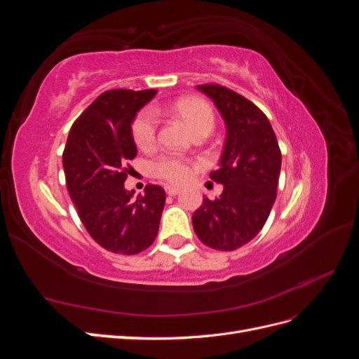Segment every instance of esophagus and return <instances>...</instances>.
<instances>
[{
    "mask_svg": "<svg viewBox=\"0 0 359 359\" xmlns=\"http://www.w3.org/2000/svg\"><path fill=\"white\" fill-rule=\"evenodd\" d=\"M165 190H166L168 194H170V196H175V194H178L181 191V189L175 187V186H166Z\"/></svg>",
    "mask_w": 359,
    "mask_h": 359,
    "instance_id": "1",
    "label": "esophagus"
}]
</instances>
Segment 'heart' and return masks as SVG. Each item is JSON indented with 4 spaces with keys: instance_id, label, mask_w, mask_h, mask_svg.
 Masks as SVG:
<instances>
[{
    "instance_id": "1",
    "label": "heart",
    "mask_w": 359,
    "mask_h": 359,
    "mask_svg": "<svg viewBox=\"0 0 359 359\" xmlns=\"http://www.w3.org/2000/svg\"><path fill=\"white\" fill-rule=\"evenodd\" d=\"M170 109L180 115L191 132H199V130H212L214 127V114L211 106L206 103L205 100L201 99H182L173 103L170 106ZM156 112L160 109L156 107ZM157 126H158V119L157 115L151 109H145L137 116L135 118V121L132 124V135L135 144L142 148V149H149L156 144L157 139ZM153 172L154 175L158 178H163L170 182H182L186 181L190 173V165L189 163L178 157V156H172L166 154L158 157L153 163Z\"/></svg>"
}]
</instances>
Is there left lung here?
Instances as JSON below:
<instances>
[{"instance_id": "8db88e82", "label": "left lung", "mask_w": 359, "mask_h": 359, "mask_svg": "<svg viewBox=\"0 0 359 359\" xmlns=\"http://www.w3.org/2000/svg\"><path fill=\"white\" fill-rule=\"evenodd\" d=\"M226 123L220 168L210 178L223 184L219 198L203 199L191 222L199 240L232 252L262 229L277 198L281 153L273 127L259 107L219 83L198 85Z\"/></svg>"}]
</instances>
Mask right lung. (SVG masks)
<instances>
[{
  "label": "right lung",
  "mask_w": 359,
  "mask_h": 359,
  "mask_svg": "<svg viewBox=\"0 0 359 359\" xmlns=\"http://www.w3.org/2000/svg\"><path fill=\"white\" fill-rule=\"evenodd\" d=\"M156 90L104 91L73 123L62 153L70 198L93 240L107 252L137 255L154 243L166 193L124 189L127 161L136 157L132 123Z\"/></svg>",
  "instance_id": "1"
}]
</instances>
